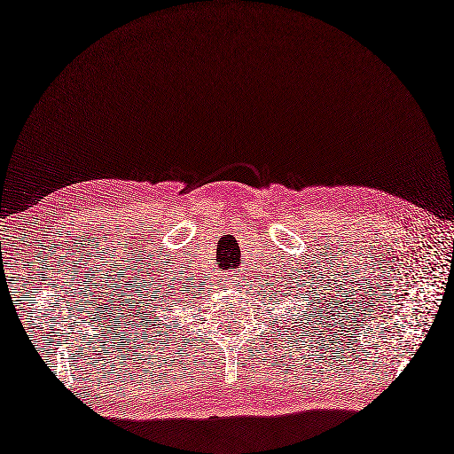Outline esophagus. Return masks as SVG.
<instances>
[{
  "instance_id": "34e87169",
  "label": "esophagus",
  "mask_w": 454,
  "mask_h": 454,
  "mask_svg": "<svg viewBox=\"0 0 454 454\" xmlns=\"http://www.w3.org/2000/svg\"><path fill=\"white\" fill-rule=\"evenodd\" d=\"M226 283H228V285H234V286H236L238 283H242V278H239V277H232V278H226Z\"/></svg>"
}]
</instances>
